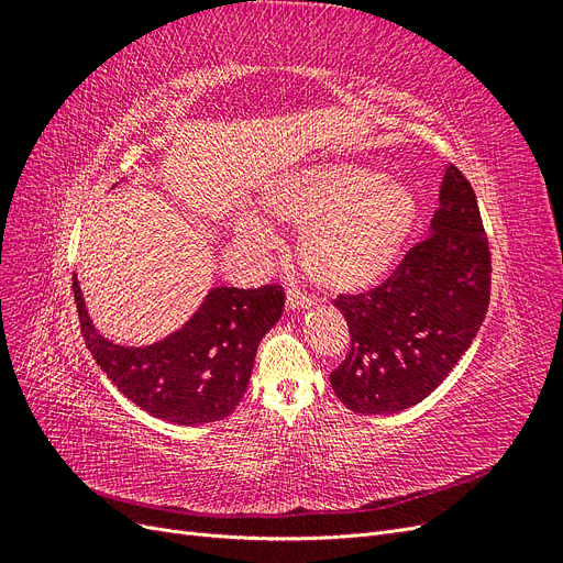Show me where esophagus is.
I'll return each instance as SVG.
<instances>
[{"mask_svg": "<svg viewBox=\"0 0 563 563\" xmlns=\"http://www.w3.org/2000/svg\"><path fill=\"white\" fill-rule=\"evenodd\" d=\"M312 305V298L310 296H305L300 288H288L286 291V308L288 310H300V308H310Z\"/></svg>", "mask_w": 563, "mask_h": 563, "instance_id": "esophagus-1", "label": "esophagus"}]
</instances>
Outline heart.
<instances>
[{
    "instance_id": "heart-1",
    "label": "heart",
    "mask_w": 563,
    "mask_h": 563,
    "mask_svg": "<svg viewBox=\"0 0 563 563\" xmlns=\"http://www.w3.org/2000/svg\"><path fill=\"white\" fill-rule=\"evenodd\" d=\"M267 207L288 223L308 228L300 261L329 291H356L387 275L416 220V199L401 183L343 164L277 185ZM240 232L251 242H272V230L258 216H244Z\"/></svg>"
}]
</instances>
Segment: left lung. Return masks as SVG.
I'll list each match as a JSON object with an SVG mask.
<instances>
[{
    "mask_svg": "<svg viewBox=\"0 0 563 563\" xmlns=\"http://www.w3.org/2000/svg\"><path fill=\"white\" fill-rule=\"evenodd\" d=\"M490 300V251L470 180L449 166L432 232L378 286L338 294L350 350L331 385L350 411L397 413L444 380L472 345Z\"/></svg>",
    "mask_w": 563,
    "mask_h": 563,
    "instance_id": "8db88e82",
    "label": "left lung"
}]
</instances>
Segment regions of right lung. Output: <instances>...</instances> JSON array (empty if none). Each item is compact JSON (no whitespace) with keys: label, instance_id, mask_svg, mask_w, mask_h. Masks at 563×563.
<instances>
[{"label":"right lung","instance_id":"obj_1","mask_svg":"<svg viewBox=\"0 0 563 563\" xmlns=\"http://www.w3.org/2000/svg\"><path fill=\"white\" fill-rule=\"evenodd\" d=\"M84 343L108 378L143 411L174 424L228 418L242 401L263 335L284 310V288L218 286L162 343L122 347L100 335L73 277Z\"/></svg>","mask_w":563,"mask_h":563}]
</instances>
